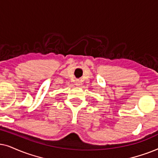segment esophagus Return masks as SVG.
<instances>
[{"label": "esophagus", "instance_id": "1", "mask_svg": "<svg viewBox=\"0 0 158 158\" xmlns=\"http://www.w3.org/2000/svg\"><path fill=\"white\" fill-rule=\"evenodd\" d=\"M76 85H77V86H79V85H80V82H79V81H77V83H76Z\"/></svg>", "mask_w": 158, "mask_h": 158}]
</instances>
